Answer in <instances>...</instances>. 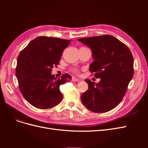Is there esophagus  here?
I'll use <instances>...</instances> for the list:
<instances>
[{"mask_svg":"<svg viewBox=\"0 0 148 148\" xmlns=\"http://www.w3.org/2000/svg\"><path fill=\"white\" fill-rule=\"evenodd\" d=\"M72 81L75 82H78L80 81V79H79V78H78L77 77H73L72 78Z\"/></svg>","mask_w":148,"mask_h":148,"instance_id":"1","label":"esophagus"}]
</instances>
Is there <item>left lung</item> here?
<instances>
[{"mask_svg": "<svg viewBox=\"0 0 148 148\" xmlns=\"http://www.w3.org/2000/svg\"><path fill=\"white\" fill-rule=\"evenodd\" d=\"M91 49L94 61L89 71L101 78L98 83L85 79L87 91L81 99L85 107L96 113L112 110L122 101L134 73L133 57L129 48L110 35L78 39Z\"/></svg>", "mask_w": 148, "mask_h": 148, "instance_id": "left-lung-1", "label": "left lung"}]
</instances>
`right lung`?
<instances>
[{"label":"right lung","mask_w":148,"mask_h":148,"mask_svg":"<svg viewBox=\"0 0 148 148\" xmlns=\"http://www.w3.org/2000/svg\"><path fill=\"white\" fill-rule=\"evenodd\" d=\"M70 40L39 36L32 40L18 57L15 74L25 99L38 109L56 106L63 95L60 86L71 79L65 74L60 78L51 74L53 66L59 64L62 53Z\"/></svg>","instance_id":"add662e5"}]
</instances>
